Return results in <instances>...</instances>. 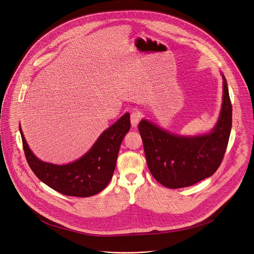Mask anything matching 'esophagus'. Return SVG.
<instances>
[{
    "label": "esophagus",
    "instance_id": "34e87169",
    "mask_svg": "<svg viewBox=\"0 0 254 254\" xmlns=\"http://www.w3.org/2000/svg\"><path fill=\"white\" fill-rule=\"evenodd\" d=\"M140 119H141V114H140V113H138V112H132L131 115H130V123H131V126H132L133 127H135L138 125Z\"/></svg>",
    "mask_w": 254,
    "mask_h": 254
}]
</instances>
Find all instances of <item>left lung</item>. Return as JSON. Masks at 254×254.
Returning <instances> with one entry per match:
<instances>
[{"mask_svg": "<svg viewBox=\"0 0 254 254\" xmlns=\"http://www.w3.org/2000/svg\"><path fill=\"white\" fill-rule=\"evenodd\" d=\"M223 78V102L214 128L206 134L184 136L171 133L142 120L138 131L153 177L163 186L178 189L192 186L219 168L232 127V105Z\"/></svg>", "mask_w": 254, "mask_h": 254, "instance_id": "1", "label": "left lung"}]
</instances>
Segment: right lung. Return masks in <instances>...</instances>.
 <instances>
[{
    "label": "right lung",
    "mask_w": 254,
    "mask_h": 254,
    "mask_svg": "<svg viewBox=\"0 0 254 254\" xmlns=\"http://www.w3.org/2000/svg\"><path fill=\"white\" fill-rule=\"evenodd\" d=\"M129 128V114H126L99 135L83 157L67 165H54L36 158L21 127L20 132L26 160L39 180L63 195L89 197L102 191L110 183L121 143Z\"/></svg>",
    "instance_id": "1"
}]
</instances>
